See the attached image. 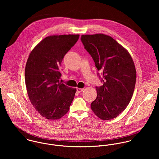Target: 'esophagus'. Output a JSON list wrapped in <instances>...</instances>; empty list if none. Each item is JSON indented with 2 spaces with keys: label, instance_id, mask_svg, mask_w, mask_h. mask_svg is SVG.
I'll list each match as a JSON object with an SVG mask.
<instances>
[{
  "label": "esophagus",
  "instance_id": "34e87169",
  "mask_svg": "<svg viewBox=\"0 0 159 159\" xmlns=\"http://www.w3.org/2000/svg\"><path fill=\"white\" fill-rule=\"evenodd\" d=\"M76 91H77V92L80 93V92H83V91H84V89H81V88H77V89H76Z\"/></svg>",
  "mask_w": 159,
  "mask_h": 159
}]
</instances>
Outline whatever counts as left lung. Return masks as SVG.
Here are the masks:
<instances>
[{
	"mask_svg": "<svg viewBox=\"0 0 159 159\" xmlns=\"http://www.w3.org/2000/svg\"><path fill=\"white\" fill-rule=\"evenodd\" d=\"M81 40L103 75V84L96 88L97 96L91 109L102 120L116 118L126 108L135 89L136 69L132 57L109 35H83Z\"/></svg>",
	"mask_w": 159,
	"mask_h": 159,
	"instance_id": "left-lung-1",
	"label": "left lung"
}]
</instances>
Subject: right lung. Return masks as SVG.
Segmentation results:
<instances>
[{"instance_id": "add662e5", "label": "right lung", "mask_w": 159, "mask_h": 159, "mask_svg": "<svg viewBox=\"0 0 159 159\" xmlns=\"http://www.w3.org/2000/svg\"><path fill=\"white\" fill-rule=\"evenodd\" d=\"M79 35H50L30 52L25 68V83L30 101L40 114L50 120L68 112L76 88L60 82L64 56L75 45Z\"/></svg>"}]
</instances>
